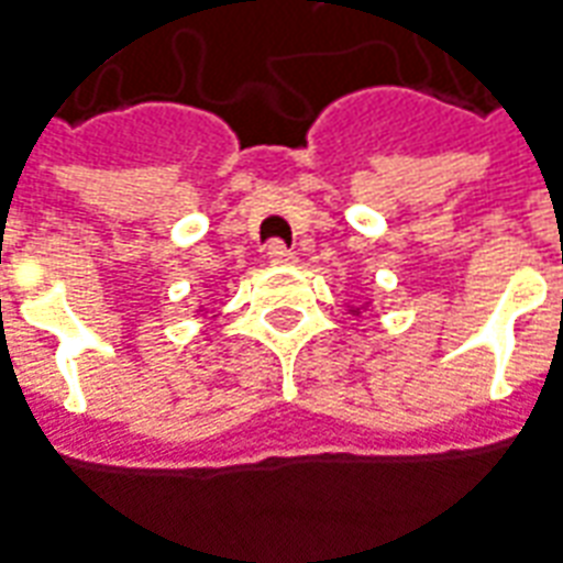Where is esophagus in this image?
<instances>
[{"label": "esophagus", "instance_id": "34e87169", "mask_svg": "<svg viewBox=\"0 0 563 563\" xmlns=\"http://www.w3.org/2000/svg\"><path fill=\"white\" fill-rule=\"evenodd\" d=\"M268 258L274 262V265H292L295 253L283 241H271L268 243Z\"/></svg>", "mask_w": 563, "mask_h": 563}]
</instances>
